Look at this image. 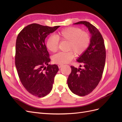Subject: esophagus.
Wrapping results in <instances>:
<instances>
[{
    "label": "esophagus",
    "instance_id": "esophagus-1",
    "mask_svg": "<svg viewBox=\"0 0 122 122\" xmlns=\"http://www.w3.org/2000/svg\"><path fill=\"white\" fill-rule=\"evenodd\" d=\"M58 67L59 69H60L61 67H62V65H58Z\"/></svg>",
    "mask_w": 122,
    "mask_h": 122
}]
</instances>
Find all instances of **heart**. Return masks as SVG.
Instances as JSON below:
<instances>
[{
    "label": "heart",
    "mask_w": 122,
    "mask_h": 122,
    "mask_svg": "<svg viewBox=\"0 0 122 122\" xmlns=\"http://www.w3.org/2000/svg\"><path fill=\"white\" fill-rule=\"evenodd\" d=\"M59 40L68 42L67 50L70 51L67 52H60L53 56V61L60 65L69 63L74 57L73 52L78 55L83 54L91 42L90 36L87 32L82 31L78 27H69L59 32L57 37L50 36L48 38L46 46L50 52L54 53L58 50Z\"/></svg>",
    "instance_id": "1"
}]
</instances>
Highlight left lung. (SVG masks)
Here are the masks:
<instances>
[{
    "instance_id": "obj_1",
    "label": "left lung",
    "mask_w": 122,
    "mask_h": 122,
    "mask_svg": "<svg viewBox=\"0 0 122 122\" xmlns=\"http://www.w3.org/2000/svg\"><path fill=\"white\" fill-rule=\"evenodd\" d=\"M74 24H84L91 34L89 47L77 60L83 65V69H77L71 66V73L67 80L68 87L72 93L84 96L91 93L101 79L105 66L106 50L101 33L93 25L87 21H79Z\"/></svg>"
}]
</instances>
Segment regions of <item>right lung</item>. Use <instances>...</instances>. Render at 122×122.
I'll list each match as a JSON object with an SVG mask.
<instances>
[{"label":"right lung","mask_w":122,"mask_h":122,"mask_svg":"<svg viewBox=\"0 0 122 122\" xmlns=\"http://www.w3.org/2000/svg\"><path fill=\"white\" fill-rule=\"evenodd\" d=\"M60 26L31 24L25 27L17 38L15 65L18 74L25 89L35 96L45 97L52 90L59 69L56 65L48 64L50 58L45 40Z\"/></svg>","instance_id":"obj_1"}]
</instances>
